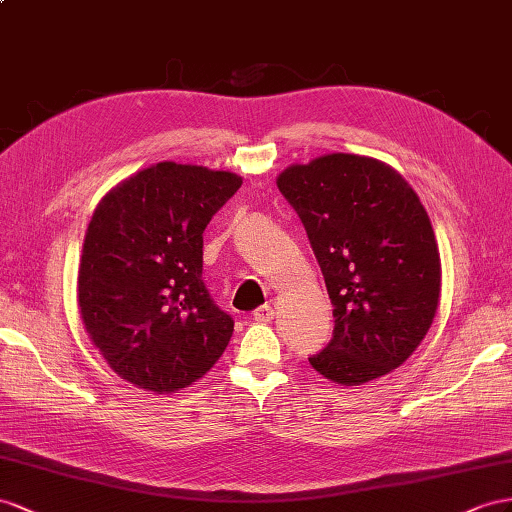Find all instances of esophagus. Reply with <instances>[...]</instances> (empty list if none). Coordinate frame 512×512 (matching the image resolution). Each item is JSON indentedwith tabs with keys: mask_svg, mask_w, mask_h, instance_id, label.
<instances>
[{
	"mask_svg": "<svg viewBox=\"0 0 512 512\" xmlns=\"http://www.w3.org/2000/svg\"><path fill=\"white\" fill-rule=\"evenodd\" d=\"M253 318H255V322H270L274 318V309L270 305H261L255 309Z\"/></svg>",
	"mask_w": 512,
	"mask_h": 512,
	"instance_id": "esophagus-1",
	"label": "esophagus"
}]
</instances>
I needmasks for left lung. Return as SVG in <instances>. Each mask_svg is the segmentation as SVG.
Instances as JSON below:
<instances>
[{
    "mask_svg": "<svg viewBox=\"0 0 512 512\" xmlns=\"http://www.w3.org/2000/svg\"><path fill=\"white\" fill-rule=\"evenodd\" d=\"M300 216L333 303V339L311 368L339 385L385 376L422 344L441 294V259L424 205L398 170L329 153L277 179Z\"/></svg>",
    "mask_w": 512,
    "mask_h": 512,
    "instance_id": "1",
    "label": "left lung"
}]
</instances>
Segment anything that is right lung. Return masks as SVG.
<instances>
[{
	"mask_svg": "<svg viewBox=\"0 0 512 512\" xmlns=\"http://www.w3.org/2000/svg\"><path fill=\"white\" fill-rule=\"evenodd\" d=\"M242 186L229 170L160 162L121 181L86 229L77 303L127 383L173 393L199 381L233 335L203 274V231Z\"/></svg>",
	"mask_w": 512,
	"mask_h": 512,
	"instance_id": "obj_1",
	"label": "right lung"
}]
</instances>
